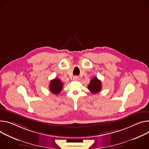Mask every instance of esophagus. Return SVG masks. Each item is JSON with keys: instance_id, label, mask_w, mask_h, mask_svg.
<instances>
[{"instance_id": "34e87169", "label": "esophagus", "mask_w": 149, "mask_h": 149, "mask_svg": "<svg viewBox=\"0 0 149 149\" xmlns=\"http://www.w3.org/2000/svg\"><path fill=\"white\" fill-rule=\"evenodd\" d=\"M74 80H75V81H77V80H78V77H77V76H75V77H74Z\"/></svg>"}]
</instances>
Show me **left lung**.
Returning <instances> with one entry per match:
<instances>
[{
    "label": "left lung",
    "mask_w": 149,
    "mask_h": 149,
    "mask_svg": "<svg viewBox=\"0 0 149 149\" xmlns=\"http://www.w3.org/2000/svg\"><path fill=\"white\" fill-rule=\"evenodd\" d=\"M88 89L92 94H96L102 90V82L96 77H93L88 85Z\"/></svg>",
    "instance_id": "obj_1"
}]
</instances>
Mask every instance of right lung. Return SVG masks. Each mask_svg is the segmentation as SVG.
<instances>
[{"label": "right lung", "instance_id": "right-lung-1", "mask_svg": "<svg viewBox=\"0 0 149 149\" xmlns=\"http://www.w3.org/2000/svg\"><path fill=\"white\" fill-rule=\"evenodd\" d=\"M63 84L58 78H55L50 81L49 84L50 91L55 94H58L62 90Z\"/></svg>", "mask_w": 149, "mask_h": 149}]
</instances>
